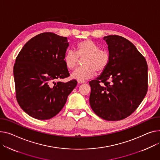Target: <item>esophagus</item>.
I'll list each match as a JSON object with an SVG mask.
<instances>
[{
	"instance_id": "1",
	"label": "esophagus",
	"mask_w": 160,
	"mask_h": 160,
	"mask_svg": "<svg viewBox=\"0 0 160 160\" xmlns=\"http://www.w3.org/2000/svg\"><path fill=\"white\" fill-rule=\"evenodd\" d=\"M86 81H84V80H78V83H86Z\"/></svg>"
}]
</instances>
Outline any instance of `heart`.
<instances>
[{"instance_id":"obj_1","label":"heart","mask_w":160,"mask_h":160,"mask_svg":"<svg viewBox=\"0 0 160 160\" xmlns=\"http://www.w3.org/2000/svg\"><path fill=\"white\" fill-rule=\"evenodd\" d=\"M78 57L84 58L83 67L77 68L71 73V78L77 80H84L91 78L96 71L102 73L108 68L110 61L109 53L100 50V46L91 40H83L77 44L76 52L69 50L66 52L63 62L66 67L72 69L77 66Z\"/></svg>"}]
</instances>
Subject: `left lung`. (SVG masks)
<instances>
[{"label": "left lung", "instance_id": "left-lung-1", "mask_svg": "<svg viewBox=\"0 0 160 160\" xmlns=\"http://www.w3.org/2000/svg\"><path fill=\"white\" fill-rule=\"evenodd\" d=\"M110 61L106 69L89 82L90 105L94 113L108 121L130 116L143 101L148 89L145 58L135 46L118 35L103 37Z\"/></svg>", "mask_w": 160, "mask_h": 160}]
</instances>
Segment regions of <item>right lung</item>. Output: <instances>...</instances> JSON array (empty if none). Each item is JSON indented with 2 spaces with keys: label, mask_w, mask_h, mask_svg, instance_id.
Wrapping results in <instances>:
<instances>
[{
  "label": "right lung",
  "mask_w": 160,
  "mask_h": 160,
  "mask_svg": "<svg viewBox=\"0 0 160 160\" xmlns=\"http://www.w3.org/2000/svg\"><path fill=\"white\" fill-rule=\"evenodd\" d=\"M68 46L67 37L46 32L30 39L18 53L13 67L16 98L34 118L56 116L77 86L76 80L55 82L69 76L63 62Z\"/></svg>",
  "instance_id": "obj_1"
}]
</instances>
